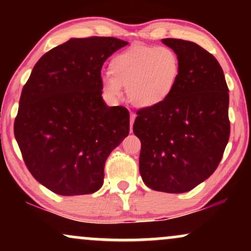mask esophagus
I'll list each match as a JSON object with an SVG mask.
<instances>
[{
    "mask_svg": "<svg viewBox=\"0 0 251 251\" xmlns=\"http://www.w3.org/2000/svg\"><path fill=\"white\" fill-rule=\"evenodd\" d=\"M135 119H136V115L133 114V113H130V131L132 130V126H133V122H135Z\"/></svg>",
    "mask_w": 251,
    "mask_h": 251,
    "instance_id": "obj_1",
    "label": "esophagus"
}]
</instances>
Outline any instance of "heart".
Instances as JSON below:
<instances>
[{"mask_svg":"<svg viewBox=\"0 0 251 251\" xmlns=\"http://www.w3.org/2000/svg\"><path fill=\"white\" fill-rule=\"evenodd\" d=\"M180 71L179 57L171 48L136 46L111 60V75L102 77L101 89L108 97L118 99L125 88L133 105L154 107L170 97Z\"/></svg>","mask_w":251,"mask_h":251,"instance_id":"heart-1","label":"heart"}]
</instances>
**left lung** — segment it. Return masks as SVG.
I'll list each match as a JSON object with an SVG mask.
<instances>
[{
    "label": "left lung",
    "mask_w": 251,
    "mask_h": 251,
    "mask_svg": "<svg viewBox=\"0 0 251 251\" xmlns=\"http://www.w3.org/2000/svg\"><path fill=\"white\" fill-rule=\"evenodd\" d=\"M180 59L170 97L137 112L139 173L154 191L184 193L210 177L229 138L228 88L217 59L199 44L163 39Z\"/></svg>",
    "instance_id": "8db88e82"
}]
</instances>
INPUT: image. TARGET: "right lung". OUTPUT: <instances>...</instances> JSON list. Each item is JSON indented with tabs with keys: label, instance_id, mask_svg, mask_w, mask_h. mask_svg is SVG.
<instances>
[{
	"label": "right lung",
	"instance_id": "right-lung-1",
	"mask_svg": "<svg viewBox=\"0 0 251 251\" xmlns=\"http://www.w3.org/2000/svg\"><path fill=\"white\" fill-rule=\"evenodd\" d=\"M126 44L71 39L44 53L24 85L15 137L27 169L53 193L98 191L106 160L128 136V109L106 106L100 75L105 60Z\"/></svg>",
	"mask_w": 251,
	"mask_h": 251
}]
</instances>
